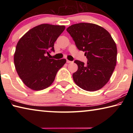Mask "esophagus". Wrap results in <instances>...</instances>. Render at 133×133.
Returning <instances> with one entry per match:
<instances>
[{
  "instance_id": "esophagus-1",
  "label": "esophagus",
  "mask_w": 133,
  "mask_h": 133,
  "mask_svg": "<svg viewBox=\"0 0 133 133\" xmlns=\"http://www.w3.org/2000/svg\"><path fill=\"white\" fill-rule=\"evenodd\" d=\"M67 63H72V62L70 61V60H67Z\"/></svg>"
}]
</instances>
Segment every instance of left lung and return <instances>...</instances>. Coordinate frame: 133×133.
Here are the masks:
<instances>
[{
  "instance_id": "obj_1",
  "label": "left lung",
  "mask_w": 133,
  "mask_h": 133,
  "mask_svg": "<svg viewBox=\"0 0 133 133\" xmlns=\"http://www.w3.org/2000/svg\"><path fill=\"white\" fill-rule=\"evenodd\" d=\"M67 31L87 58L86 64L75 61L78 69L73 74L74 82L86 91L102 89L109 82L116 66L117 50L111 36L105 29L93 23L75 24Z\"/></svg>"
}]
</instances>
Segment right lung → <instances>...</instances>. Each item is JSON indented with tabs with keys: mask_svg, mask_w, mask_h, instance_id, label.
<instances>
[{
	"mask_svg": "<svg viewBox=\"0 0 133 133\" xmlns=\"http://www.w3.org/2000/svg\"><path fill=\"white\" fill-rule=\"evenodd\" d=\"M65 29L64 26L42 24L30 29L19 40L14 55L18 75L27 87L41 90L50 86L58 70L66 63L64 58H49L55 51L54 44Z\"/></svg>",
	"mask_w": 133,
	"mask_h": 133,
	"instance_id": "1",
	"label": "right lung"
}]
</instances>
